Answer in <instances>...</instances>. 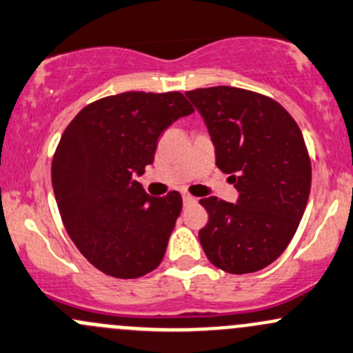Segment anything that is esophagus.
<instances>
[{"label": "esophagus", "mask_w": 353, "mask_h": 353, "mask_svg": "<svg viewBox=\"0 0 353 353\" xmlns=\"http://www.w3.org/2000/svg\"><path fill=\"white\" fill-rule=\"evenodd\" d=\"M183 203L185 205H192V203H196V199L192 196L190 193H183Z\"/></svg>", "instance_id": "1"}]
</instances>
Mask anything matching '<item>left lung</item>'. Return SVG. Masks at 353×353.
Wrapping results in <instances>:
<instances>
[{
    "mask_svg": "<svg viewBox=\"0 0 353 353\" xmlns=\"http://www.w3.org/2000/svg\"><path fill=\"white\" fill-rule=\"evenodd\" d=\"M207 124L215 165L229 173L237 203L200 200L208 223L199 237L214 266L248 274L274 263L308 203L312 161L296 121L271 97L217 85L185 92Z\"/></svg>",
    "mask_w": 353,
    "mask_h": 353,
    "instance_id": "1",
    "label": "left lung"
}]
</instances>
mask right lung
Masks as SVG:
<instances>
[{
    "mask_svg": "<svg viewBox=\"0 0 353 353\" xmlns=\"http://www.w3.org/2000/svg\"><path fill=\"white\" fill-rule=\"evenodd\" d=\"M193 112L180 92H123L85 105L63 131L52 185L67 232L104 274L145 276L160 266L181 195L150 196L134 175L154 160L158 138Z\"/></svg>",
    "mask_w": 353,
    "mask_h": 353,
    "instance_id": "add662e5",
    "label": "right lung"
}]
</instances>
